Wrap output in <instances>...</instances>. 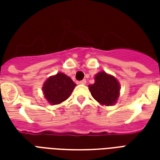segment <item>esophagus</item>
I'll use <instances>...</instances> for the list:
<instances>
[{
    "instance_id": "obj_1",
    "label": "esophagus",
    "mask_w": 160,
    "mask_h": 160,
    "mask_svg": "<svg viewBox=\"0 0 160 160\" xmlns=\"http://www.w3.org/2000/svg\"><path fill=\"white\" fill-rule=\"evenodd\" d=\"M86 83H87V80H82L79 81V84H81V85H85Z\"/></svg>"
}]
</instances>
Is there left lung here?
<instances>
[{
	"label": "left lung",
	"instance_id": "obj_1",
	"mask_svg": "<svg viewBox=\"0 0 160 160\" xmlns=\"http://www.w3.org/2000/svg\"><path fill=\"white\" fill-rule=\"evenodd\" d=\"M94 80V84L88 86L94 99L105 106L116 104L120 96L121 89L118 79L104 71H101L95 75Z\"/></svg>",
	"mask_w": 160,
	"mask_h": 160
}]
</instances>
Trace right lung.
Listing matches in <instances>:
<instances>
[{
	"label": "right lung",
	"mask_w": 160,
	"mask_h": 160,
	"mask_svg": "<svg viewBox=\"0 0 160 160\" xmlns=\"http://www.w3.org/2000/svg\"><path fill=\"white\" fill-rule=\"evenodd\" d=\"M76 87L72 79L63 73H57L49 76L42 87L43 97L52 105L67 100Z\"/></svg>",
	"instance_id": "1"
}]
</instances>
